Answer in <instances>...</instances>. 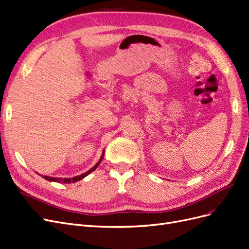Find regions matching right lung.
I'll return each instance as SVG.
<instances>
[{"mask_svg":"<svg viewBox=\"0 0 249 249\" xmlns=\"http://www.w3.org/2000/svg\"><path fill=\"white\" fill-rule=\"evenodd\" d=\"M104 153H105V150H103V152H102V156H101V158H100V160H99V161L97 162V164L93 166L92 168H90L89 171H87V172H84V173H82V174H80V175H77V176H75V177H71V178H62V177H50V176H43V175H41V174H39L41 177H43L44 179H46V180H48V181H53V182H61V183H75V182H77V181H79V180H81V179H83L84 177H87L89 174H90L92 171H95L97 168H98V166L100 165V162L103 160V158H104Z\"/></svg>","mask_w":249,"mask_h":249,"instance_id":"right-lung-1","label":"right lung"}]
</instances>
